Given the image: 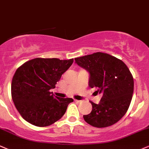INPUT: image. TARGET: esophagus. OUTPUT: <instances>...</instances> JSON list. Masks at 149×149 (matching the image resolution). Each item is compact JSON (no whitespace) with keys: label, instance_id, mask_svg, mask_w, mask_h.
Wrapping results in <instances>:
<instances>
[{"label":"esophagus","instance_id":"34e87169","mask_svg":"<svg viewBox=\"0 0 149 149\" xmlns=\"http://www.w3.org/2000/svg\"><path fill=\"white\" fill-rule=\"evenodd\" d=\"M74 101L75 102H77V103H79L81 101H79V100H74Z\"/></svg>","mask_w":149,"mask_h":149}]
</instances>
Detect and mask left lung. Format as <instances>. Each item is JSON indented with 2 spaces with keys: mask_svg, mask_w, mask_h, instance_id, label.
Listing matches in <instances>:
<instances>
[{
  "mask_svg": "<svg viewBox=\"0 0 149 149\" xmlns=\"http://www.w3.org/2000/svg\"><path fill=\"white\" fill-rule=\"evenodd\" d=\"M75 63L89 72L88 85L102 95L98 104H92L91 113L84 115L90 125L110 126L120 120L128 111L133 97L134 81L131 72L122 60L103 52L75 58Z\"/></svg>",
  "mask_w": 149,
  "mask_h": 149,
  "instance_id": "8db88e82",
  "label": "left lung"
}]
</instances>
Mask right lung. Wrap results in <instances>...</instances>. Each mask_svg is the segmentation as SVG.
Masks as SVG:
<instances>
[{"label": "right lung", "mask_w": 149, "mask_h": 149, "mask_svg": "<svg viewBox=\"0 0 149 149\" xmlns=\"http://www.w3.org/2000/svg\"><path fill=\"white\" fill-rule=\"evenodd\" d=\"M73 61V58H36L16 70L11 86L12 97L16 109L25 121L44 127L63 116L73 100L55 97L49 90L54 88Z\"/></svg>", "instance_id": "add662e5"}]
</instances>
